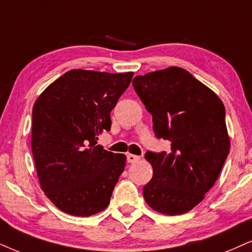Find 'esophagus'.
Masks as SVG:
<instances>
[{
    "mask_svg": "<svg viewBox=\"0 0 252 252\" xmlns=\"http://www.w3.org/2000/svg\"><path fill=\"white\" fill-rule=\"evenodd\" d=\"M139 159H141L139 156H136V155H132V154L126 155V160H128V163H130V164L136 163V161H138Z\"/></svg>",
    "mask_w": 252,
    "mask_h": 252,
    "instance_id": "obj_1",
    "label": "esophagus"
}]
</instances>
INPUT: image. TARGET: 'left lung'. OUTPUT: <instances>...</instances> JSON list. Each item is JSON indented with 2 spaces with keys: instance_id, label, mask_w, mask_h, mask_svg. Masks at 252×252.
Listing matches in <instances>:
<instances>
[{
  "instance_id": "obj_1",
  "label": "left lung",
  "mask_w": 252,
  "mask_h": 252,
  "mask_svg": "<svg viewBox=\"0 0 252 252\" xmlns=\"http://www.w3.org/2000/svg\"><path fill=\"white\" fill-rule=\"evenodd\" d=\"M132 86L152 115L156 136L171 143L168 152L145 154L154 177L143 196L161 214L189 212L215 184L230 150L223 103L177 66L137 75Z\"/></svg>"
}]
</instances>
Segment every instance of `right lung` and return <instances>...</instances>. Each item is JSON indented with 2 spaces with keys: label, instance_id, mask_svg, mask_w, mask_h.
Returning <instances> with one entry per match:
<instances>
[{
  "label": "right lung",
  "instance_id": "obj_1",
  "mask_svg": "<svg viewBox=\"0 0 252 252\" xmlns=\"http://www.w3.org/2000/svg\"><path fill=\"white\" fill-rule=\"evenodd\" d=\"M133 73L72 69L39 95L31 149L45 195L60 211L91 216L106 209L126 157L96 145Z\"/></svg>",
  "mask_w": 252,
  "mask_h": 252
}]
</instances>
